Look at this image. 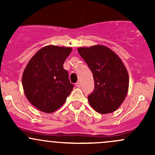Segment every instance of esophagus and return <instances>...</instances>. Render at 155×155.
Instances as JSON below:
<instances>
[{
    "label": "esophagus",
    "instance_id": "1",
    "mask_svg": "<svg viewBox=\"0 0 155 155\" xmlns=\"http://www.w3.org/2000/svg\"><path fill=\"white\" fill-rule=\"evenodd\" d=\"M75 86H76V87H78V88H79V87H81V83H80V82H77V83H76Z\"/></svg>",
    "mask_w": 155,
    "mask_h": 155
}]
</instances>
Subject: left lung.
Masks as SVG:
<instances>
[{"instance_id": "1", "label": "left lung", "mask_w": 155, "mask_h": 155, "mask_svg": "<svg viewBox=\"0 0 155 155\" xmlns=\"http://www.w3.org/2000/svg\"><path fill=\"white\" fill-rule=\"evenodd\" d=\"M78 51L93 74L95 88L88 95L89 104L102 114L113 112L124 101L128 90L125 66L106 46L79 48Z\"/></svg>"}]
</instances>
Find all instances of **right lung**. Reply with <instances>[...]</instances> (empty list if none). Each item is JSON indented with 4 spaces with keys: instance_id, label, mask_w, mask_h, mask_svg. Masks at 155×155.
Segmentation results:
<instances>
[{
    "instance_id": "obj_1",
    "label": "right lung",
    "mask_w": 155,
    "mask_h": 155,
    "mask_svg": "<svg viewBox=\"0 0 155 155\" xmlns=\"http://www.w3.org/2000/svg\"><path fill=\"white\" fill-rule=\"evenodd\" d=\"M71 48L48 45L38 51L27 65L22 86L27 98L42 112L53 113L60 107L74 85L63 63Z\"/></svg>"
}]
</instances>
